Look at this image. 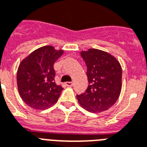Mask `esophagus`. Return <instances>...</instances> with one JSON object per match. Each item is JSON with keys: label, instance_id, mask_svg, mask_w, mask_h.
<instances>
[{"label": "esophagus", "instance_id": "34e87169", "mask_svg": "<svg viewBox=\"0 0 147 147\" xmlns=\"http://www.w3.org/2000/svg\"><path fill=\"white\" fill-rule=\"evenodd\" d=\"M65 85L67 86H72L74 85V83L73 82H66Z\"/></svg>", "mask_w": 147, "mask_h": 147}]
</instances>
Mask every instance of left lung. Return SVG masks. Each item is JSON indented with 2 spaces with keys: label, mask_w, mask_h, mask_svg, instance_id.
Segmentation results:
<instances>
[{
  "label": "left lung",
  "mask_w": 147,
  "mask_h": 147,
  "mask_svg": "<svg viewBox=\"0 0 147 147\" xmlns=\"http://www.w3.org/2000/svg\"><path fill=\"white\" fill-rule=\"evenodd\" d=\"M86 63L88 87L77 95L82 107L91 113H100L112 107L122 88V69L117 59L105 51L89 49L80 53Z\"/></svg>",
  "instance_id": "left-lung-1"
}]
</instances>
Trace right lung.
<instances>
[{
	"instance_id": "right-lung-1",
	"label": "right lung",
	"mask_w": 147,
	"mask_h": 147,
	"mask_svg": "<svg viewBox=\"0 0 147 147\" xmlns=\"http://www.w3.org/2000/svg\"><path fill=\"white\" fill-rule=\"evenodd\" d=\"M52 46L37 49L20 63L17 83L20 97L35 110H45L57 103L63 88L54 80L53 64L63 54Z\"/></svg>"
}]
</instances>
